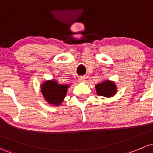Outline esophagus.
<instances>
[{"mask_svg":"<svg viewBox=\"0 0 153 153\" xmlns=\"http://www.w3.org/2000/svg\"><path fill=\"white\" fill-rule=\"evenodd\" d=\"M85 81V76H79V82H83Z\"/></svg>","mask_w":153,"mask_h":153,"instance_id":"esophagus-1","label":"esophagus"}]
</instances>
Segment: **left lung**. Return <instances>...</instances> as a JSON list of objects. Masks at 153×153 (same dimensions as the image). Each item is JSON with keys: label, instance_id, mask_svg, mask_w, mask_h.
Masks as SVG:
<instances>
[{"label": "left lung", "instance_id": "8db88e82", "mask_svg": "<svg viewBox=\"0 0 153 153\" xmlns=\"http://www.w3.org/2000/svg\"><path fill=\"white\" fill-rule=\"evenodd\" d=\"M96 90L99 96L111 97L116 94V86L113 82L107 80L100 84H97L96 85Z\"/></svg>", "mask_w": 153, "mask_h": 153}]
</instances>
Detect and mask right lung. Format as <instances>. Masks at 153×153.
<instances>
[{
  "label": "right lung",
  "instance_id": "right-lung-1",
  "mask_svg": "<svg viewBox=\"0 0 153 153\" xmlns=\"http://www.w3.org/2000/svg\"><path fill=\"white\" fill-rule=\"evenodd\" d=\"M68 88V85H59L56 81L48 80L42 84L41 92L48 103L60 105L65 98Z\"/></svg>",
  "mask_w": 153,
  "mask_h": 153
}]
</instances>
